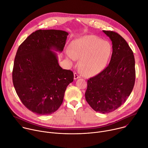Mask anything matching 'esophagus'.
Wrapping results in <instances>:
<instances>
[{"mask_svg": "<svg viewBox=\"0 0 148 148\" xmlns=\"http://www.w3.org/2000/svg\"><path fill=\"white\" fill-rule=\"evenodd\" d=\"M74 79H78V78H79L81 77L77 73H75L74 74Z\"/></svg>", "mask_w": 148, "mask_h": 148, "instance_id": "1", "label": "esophagus"}]
</instances>
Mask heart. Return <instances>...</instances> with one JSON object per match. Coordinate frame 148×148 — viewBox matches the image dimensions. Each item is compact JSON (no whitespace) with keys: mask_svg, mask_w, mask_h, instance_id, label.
Here are the masks:
<instances>
[{"mask_svg":"<svg viewBox=\"0 0 148 148\" xmlns=\"http://www.w3.org/2000/svg\"><path fill=\"white\" fill-rule=\"evenodd\" d=\"M112 51L111 44L95 36H87L74 40L70 46L69 57L81 58L79 66L87 76H93L107 66Z\"/></svg>","mask_w":148,"mask_h":148,"instance_id":"obj_1","label":"heart"}]
</instances>
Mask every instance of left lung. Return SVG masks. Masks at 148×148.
<instances>
[{
    "mask_svg": "<svg viewBox=\"0 0 148 148\" xmlns=\"http://www.w3.org/2000/svg\"><path fill=\"white\" fill-rule=\"evenodd\" d=\"M112 43L109 65L87 81L86 99L96 112H112L130 95L135 81V58L127 42L113 31L103 30Z\"/></svg>",
    "mask_w": 148,
    "mask_h": 148,
    "instance_id": "obj_1",
    "label": "left lung"
}]
</instances>
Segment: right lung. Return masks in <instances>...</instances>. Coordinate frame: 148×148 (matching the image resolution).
Wrapping results in <instances>:
<instances>
[{"label": "right lung", "mask_w": 148, "mask_h": 148, "mask_svg": "<svg viewBox=\"0 0 148 148\" xmlns=\"http://www.w3.org/2000/svg\"><path fill=\"white\" fill-rule=\"evenodd\" d=\"M69 33L58 30H38L21 44L12 72L13 86L20 99L32 112L41 115L56 112L62 102L72 71L62 69L57 54L61 52Z\"/></svg>", "instance_id": "1"}]
</instances>
